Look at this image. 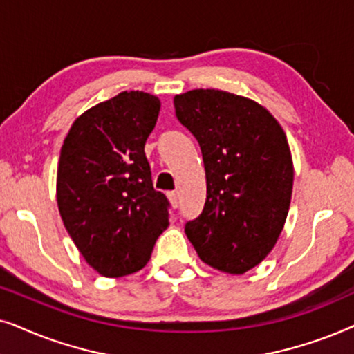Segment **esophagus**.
Returning <instances> with one entry per match:
<instances>
[{
    "instance_id": "obj_1",
    "label": "esophagus",
    "mask_w": 354,
    "mask_h": 354,
    "mask_svg": "<svg viewBox=\"0 0 354 354\" xmlns=\"http://www.w3.org/2000/svg\"><path fill=\"white\" fill-rule=\"evenodd\" d=\"M168 199H169V204H171L173 209H178V205H180V196H178V192H168Z\"/></svg>"
}]
</instances>
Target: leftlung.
I'll use <instances>...</instances> for the list:
<instances>
[{
	"mask_svg": "<svg viewBox=\"0 0 354 354\" xmlns=\"http://www.w3.org/2000/svg\"><path fill=\"white\" fill-rule=\"evenodd\" d=\"M173 102L205 168V205L186 223V236L207 266L241 275L268 256L288 216L295 180L288 139L272 113L248 97L196 88Z\"/></svg>",
	"mask_w": 354,
	"mask_h": 354,
	"instance_id": "left-lung-1",
	"label": "left lung"
}]
</instances>
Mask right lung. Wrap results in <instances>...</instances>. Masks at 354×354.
Instances as JSON below:
<instances>
[{
    "mask_svg": "<svg viewBox=\"0 0 354 354\" xmlns=\"http://www.w3.org/2000/svg\"><path fill=\"white\" fill-rule=\"evenodd\" d=\"M158 111V97L121 92L75 118L61 147V220L86 262L108 279L144 268L169 225L144 152Z\"/></svg>",
    "mask_w": 354,
    "mask_h": 354,
    "instance_id": "right-lung-1",
    "label": "right lung"
}]
</instances>
